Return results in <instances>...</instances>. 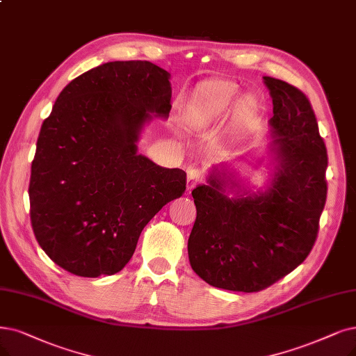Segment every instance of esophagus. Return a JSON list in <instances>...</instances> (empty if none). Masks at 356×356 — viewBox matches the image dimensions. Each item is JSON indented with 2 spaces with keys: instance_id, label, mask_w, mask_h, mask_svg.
I'll return each mask as SVG.
<instances>
[{
  "instance_id": "34e87169",
  "label": "esophagus",
  "mask_w": 356,
  "mask_h": 356,
  "mask_svg": "<svg viewBox=\"0 0 356 356\" xmlns=\"http://www.w3.org/2000/svg\"><path fill=\"white\" fill-rule=\"evenodd\" d=\"M203 177H204V174H203L202 169H198V168L188 169V172H187V191H191L195 187V184H198L203 179Z\"/></svg>"
}]
</instances>
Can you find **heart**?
I'll return each mask as SVG.
<instances>
[{"label": "heart", "mask_w": 356, "mask_h": 356, "mask_svg": "<svg viewBox=\"0 0 356 356\" xmlns=\"http://www.w3.org/2000/svg\"><path fill=\"white\" fill-rule=\"evenodd\" d=\"M241 90L231 80L213 79L195 86L182 102V118L191 130H206L223 122L235 106ZM255 113V102L245 97L236 105V117L248 122Z\"/></svg>", "instance_id": "obj_1"}]
</instances>
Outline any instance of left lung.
Wrapping results in <instances>:
<instances>
[{
  "mask_svg": "<svg viewBox=\"0 0 356 356\" xmlns=\"http://www.w3.org/2000/svg\"><path fill=\"white\" fill-rule=\"evenodd\" d=\"M277 168L264 193L226 197L215 170L193 190L197 216L188 238L194 272L209 285L259 292L300 266L318 235L327 198V149L309 99L292 84L264 77Z\"/></svg>",
  "mask_w": 356,
  "mask_h": 356,
  "instance_id": "obj_1",
  "label": "left lung"
}]
</instances>
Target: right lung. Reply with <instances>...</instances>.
Returning a JSON list of instances; mask_svg holds the SVG:
<instances>
[{"mask_svg":"<svg viewBox=\"0 0 356 356\" xmlns=\"http://www.w3.org/2000/svg\"><path fill=\"white\" fill-rule=\"evenodd\" d=\"M169 73L149 61L99 65L63 89L40 127L31 223L48 257L81 277L130 261L143 227L186 191L187 174L137 154L150 113L168 117Z\"/></svg>","mask_w":356,"mask_h":356,"instance_id":"obj_1","label":"right lung"}]
</instances>
